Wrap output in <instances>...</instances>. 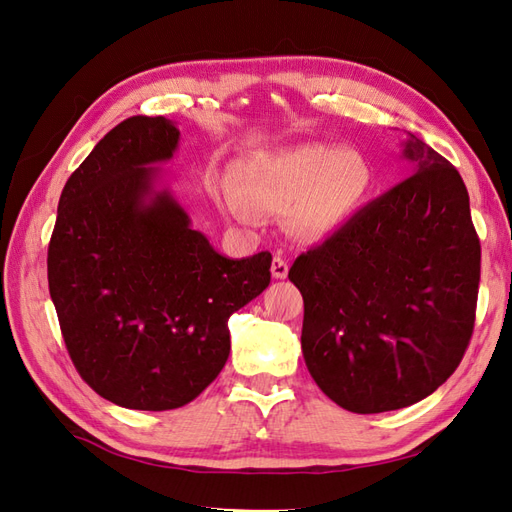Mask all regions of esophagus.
Segmentation results:
<instances>
[{"label":"esophagus","instance_id":"1","mask_svg":"<svg viewBox=\"0 0 512 512\" xmlns=\"http://www.w3.org/2000/svg\"><path fill=\"white\" fill-rule=\"evenodd\" d=\"M271 273H273V277H277V280H286V277H288V262L282 256H273Z\"/></svg>","mask_w":512,"mask_h":512}]
</instances>
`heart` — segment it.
Here are the masks:
<instances>
[{
    "mask_svg": "<svg viewBox=\"0 0 512 512\" xmlns=\"http://www.w3.org/2000/svg\"><path fill=\"white\" fill-rule=\"evenodd\" d=\"M369 164L337 145H301L260 151L237 164L235 185H224L222 205L241 222L258 213H286L290 226L320 237L342 226L369 190Z\"/></svg>",
    "mask_w": 512,
    "mask_h": 512,
    "instance_id": "heart-1",
    "label": "heart"
}]
</instances>
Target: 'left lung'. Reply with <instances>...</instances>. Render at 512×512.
Returning a JSON list of instances; mask_svg holds the SVG:
<instances>
[{
  "label": "left lung",
  "mask_w": 512,
  "mask_h": 512,
  "mask_svg": "<svg viewBox=\"0 0 512 512\" xmlns=\"http://www.w3.org/2000/svg\"><path fill=\"white\" fill-rule=\"evenodd\" d=\"M412 175L290 267L309 374L356 414L399 410L453 376L470 344L480 241L457 168L416 136Z\"/></svg>",
  "instance_id": "obj_1"
}]
</instances>
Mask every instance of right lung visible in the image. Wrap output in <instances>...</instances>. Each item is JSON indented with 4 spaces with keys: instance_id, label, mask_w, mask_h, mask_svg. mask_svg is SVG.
<instances>
[{
    "instance_id": "1",
    "label": "right lung",
    "mask_w": 512,
    "mask_h": 512,
    "mask_svg": "<svg viewBox=\"0 0 512 512\" xmlns=\"http://www.w3.org/2000/svg\"><path fill=\"white\" fill-rule=\"evenodd\" d=\"M179 130L121 121L74 170L49 243V290L81 378L132 410L190 404L230 352L228 318L271 282V254H218L168 190H153Z\"/></svg>"
}]
</instances>
